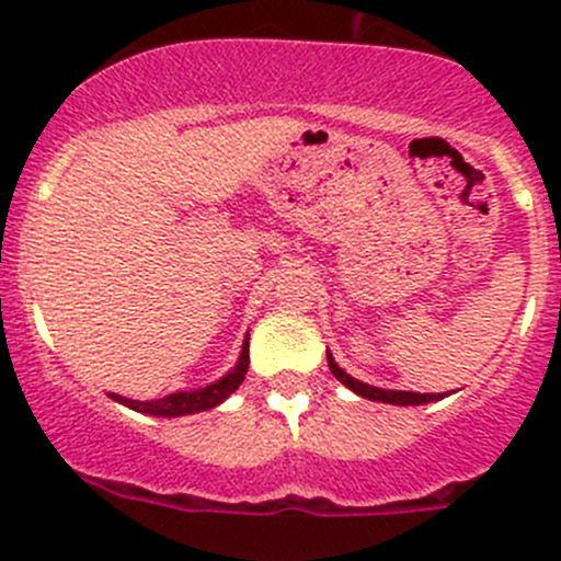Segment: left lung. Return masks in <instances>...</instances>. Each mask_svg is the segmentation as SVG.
<instances>
[{"instance_id":"obj_1","label":"left lung","mask_w":561,"mask_h":561,"mask_svg":"<svg viewBox=\"0 0 561 561\" xmlns=\"http://www.w3.org/2000/svg\"><path fill=\"white\" fill-rule=\"evenodd\" d=\"M328 369L333 371V377H336L342 386H347L350 390H355V393L364 396V399H371V401H386V404L410 407V404H428V401L443 399V393H412V390H382L375 386H366V382L355 380V377H350L347 371L339 369L336 360L331 358V353H328Z\"/></svg>"}]
</instances>
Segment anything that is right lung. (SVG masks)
<instances>
[{"instance_id":"right-lung-1","label":"right lung","mask_w":561,"mask_h":561,"mask_svg":"<svg viewBox=\"0 0 561 561\" xmlns=\"http://www.w3.org/2000/svg\"><path fill=\"white\" fill-rule=\"evenodd\" d=\"M249 369V342H244L241 347V358L236 364L233 371L217 380L214 386L201 388V390H186V393H171L165 399H157V401H133V399H124V396L111 393V399L122 401V404L133 407L138 412H149V415H160V417H179V415H192V412H203V410H211L217 407L219 401L228 399L236 388L244 382Z\"/></svg>"}]
</instances>
